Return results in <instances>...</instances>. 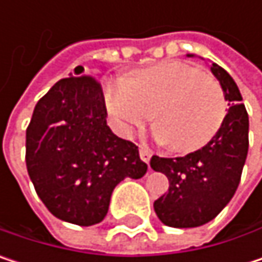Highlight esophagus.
<instances>
[{
  "label": "esophagus",
  "instance_id": "1",
  "mask_svg": "<svg viewBox=\"0 0 262 262\" xmlns=\"http://www.w3.org/2000/svg\"><path fill=\"white\" fill-rule=\"evenodd\" d=\"M151 150L147 147V145H139V156H141V159L145 162V164H148V161H150V158H151Z\"/></svg>",
  "mask_w": 262,
  "mask_h": 262
}]
</instances>
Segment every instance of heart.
<instances>
[{
	"label": "heart",
	"instance_id": "obj_1",
	"mask_svg": "<svg viewBox=\"0 0 262 262\" xmlns=\"http://www.w3.org/2000/svg\"><path fill=\"white\" fill-rule=\"evenodd\" d=\"M103 100L123 133L142 127L155 111V138L182 153L205 147L228 114L222 84L182 62H162L135 71L130 80H111Z\"/></svg>",
	"mask_w": 262,
	"mask_h": 262
}]
</instances>
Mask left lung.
<instances>
[{
    "label": "left lung",
    "mask_w": 262,
    "mask_h": 262,
    "mask_svg": "<svg viewBox=\"0 0 262 262\" xmlns=\"http://www.w3.org/2000/svg\"><path fill=\"white\" fill-rule=\"evenodd\" d=\"M211 71L229 106L220 130L197 151L181 158L153 156L150 161V167L170 182L153 208L159 220L171 228H197L215 219L234 197L247 158L249 115L239 89L217 63H212Z\"/></svg>",
    "instance_id": "obj_1"
}]
</instances>
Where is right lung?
<instances>
[{
	"label": "right lung",
	"mask_w": 262,
	"mask_h": 262,
	"mask_svg": "<svg viewBox=\"0 0 262 262\" xmlns=\"http://www.w3.org/2000/svg\"><path fill=\"white\" fill-rule=\"evenodd\" d=\"M83 71L77 67L37 101L27 127L26 164L54 217L92 226L106 217L114 188L142 178L147 164L133 142L109 129L101 84Z\"/></svg>",
	"instance_id": "right-lung-1"
}]
</instances>
